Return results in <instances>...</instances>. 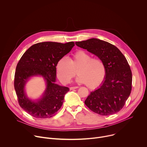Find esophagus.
I'll use <instances>...</instances> for the list:
<instances>
[{"mask_svg": "<svg viewBox=\"0 0 147 147\" xmlns=\"http://www.w3.org/2000/svg\"><path fill=\"white\" fill-rule=\"evenodd\" d=\"M78 88V87H71L70 88V90H73L77 89V88Z\"/></svg>", "mask_w": 147, "mask_h": 147, "instance_id": "esophagus-1", "label": "esophagus"}]
</instances>
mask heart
Wrapping results in <instances>:
<instances>
[{"mask_svg":"<svg viewBox=\"0 0 147 147\" xmlns=\"http://www.w3.org/2000/svg\"><path fill=\"white\" fill-rule=\"evenodd\" d=\"M57 76L61 82L69 83L77 74V81L86 84L90 89L99 87L107 76V68L102 60L92 56L84 51L79 50L70 58L63 57L56 64Z\"/></svg>","mask_w":147,"mask_h":147,"instance_id":"b5f03b06","label":"heart"}]
</instances>
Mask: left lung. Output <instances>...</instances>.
<instances>
[{"mask_svg": "<svg viewBox=\"0 0 147 147\" xmlns=\"http://www.w3.org/2000/svg\"><path fill=\"white\" fill-rule=\"evenodd\" d=\"M76 45L97 56L107 68L105 81L91 92L85 100L86 105L102 116L117 113L124 106L132 88V73L127 59L115 45L99 39L76 42Z\"/></svg>", "mask_w": 147, "mask_h": 147, "instance_id": "1", "label": "left lung"}]
</instances>
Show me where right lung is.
<instances>
[{"label":"right lung","mask_w":147,"mask_h":147,"mask_svg":"<svg viewBox=\"0 0 147 147\" xmlns=\"http://www.w3.org/2000/svg\"><path fill=\"white\" fill-rule=\"evenodd\" d=\"M74 46L73 42L66 44L39 42L31 46L20 59L16 66L14 86L20 107L31 116L40 119L49 118L60 109L69 88L55 83L56 66L58 60ZM36 75L45 77L47 87L43 97L33 102L26 96L24 86L30 76Z\"/></svg>","instance_id":"1"}]
</instances>
